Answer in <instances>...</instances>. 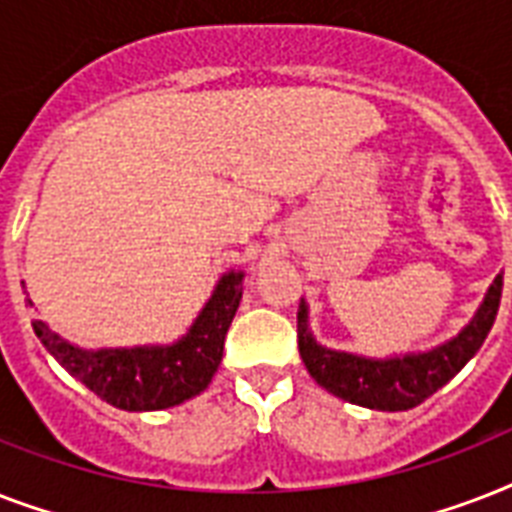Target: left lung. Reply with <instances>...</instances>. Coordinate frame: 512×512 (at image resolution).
I'll return each instance as SVG.
<instances>
[{"mask_svg": "<svg viewBox=\"0 0 512 512\" xmlns=\"http://www.w3.org/2000/svg\"><path fill=\"white\" fill-rule=\"evenodd\" d=\"M502 297V273L486 292L484 303L470 324L452 340L441 342L425 353H406L390 358H366L345 350L324 348L308 327V305L300 300L297 308V348L305 369L327 388L332 396L350 404L380 409V412H406L444 388L470 358L476 356L492 329Z\"/></svg>", "mask_w": 512, "mask_h": 512, "instance_id": "obj_1", "label": "left lung"}]
</instances>
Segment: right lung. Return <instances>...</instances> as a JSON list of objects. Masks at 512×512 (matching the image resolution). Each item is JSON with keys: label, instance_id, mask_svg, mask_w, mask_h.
Here are the masks:
<instances>
[{"label": "right lung", "instance_id": "right-lung-1", "mask_svg": "<svg viewBox=\"0 0 512 512\" xmlns=\"http://www.w3.org/2000/svg\"><path fill=\"white\" fill-rule=\"evenodd\" d=\"M244 273L220 276L215 292L191 329L172 345L84 350L55 335L42 319L31 321L36 337L71 377L124 412H156L199 396L223 361V345L241 303ZM28 305H34L26 300Z\"/></svg>", "mask_w": 512, "mask_h": 512}]
</instances>
